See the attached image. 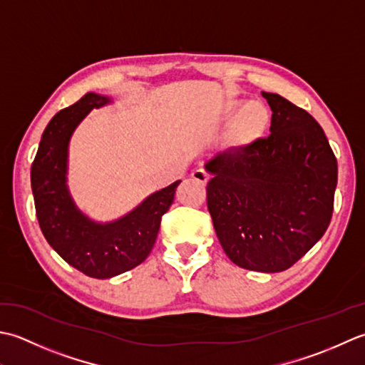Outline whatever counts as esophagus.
<instances>
[{
  "instance_id": "esophagus-1",
  "label": "esophagus",
  "mask_w": 365,
  "mask_h": 365,
  "mask_svg": "<svg viewBox=\"0 0 365 365\" xmlns=\"http://www.w3.org/2000/svg\"><path fill=\"white\" fill-rule=\"evenodd\" d=\"M192 180L197 181L198 184L205 185L207 181H210V175H207L203 168H195L192 172Z\"/></svg>"
}]
</instances>
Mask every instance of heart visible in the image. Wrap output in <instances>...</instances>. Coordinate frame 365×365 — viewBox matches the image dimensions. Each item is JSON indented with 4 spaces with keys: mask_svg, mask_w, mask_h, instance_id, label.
<instances>
[{
    "mask_svg": "<svg viewBox=\"0 0 365 365\" xmlns=\"http://www.w3.org/2000/svg\"><path fill=\"white\" fill-rule=\"evenodd\" d=\"M235 120V133L242 141H252L258 138L267 129L271 123V110L259 101H250L244 106L240 99L227 102L222 108V120Z\"/></svg>",
    "mask_w": 365,
    "mask_h": 365,
    "instance_id": "b5f03b06",
    "label": "heart"
}]
</instances>
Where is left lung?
<instances>
[{
  "mask_svg": "<svg viewBox=\"0 0 365 365\" xmlns=\"http://www.w3.org/2000/svg\"><path fill=\"white\" fill-rule=\"evenodd\" d=\"M262 94L272 110L271 135L206 162L207 210L235 264L280 272L328 230L337 159L314 116L279 94Z\"/></svg>",
  "mask_w": 365,
  "mask_h": 365,
  "instance_id": "left-lung-1",
  "label": "left lung"
}]
</instances>
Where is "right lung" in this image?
I'll return each mask as SVG.
<instances>
[{
  "mask_svg": "<svg viewBox=\"0 0 365 365\" xmlns=\"http://www.w3.org/2000/svg\"><path fill=\"white\" fill-rule=\"evenodd\" d=\"M88 93L51 118L31 165L36 215L47 242L64 262L94 279H110L143 263L158 237L162 215L175 200L176 181L151 193L135 210L107 224L81 212L68 189V150L77 125L93 108L110 103Z\"/></svg>",
  "mask_w": 365,
  "mask_h": 365,
  "instance_id": "add662e5",
  "label": "right lung"
}]
</instances>
